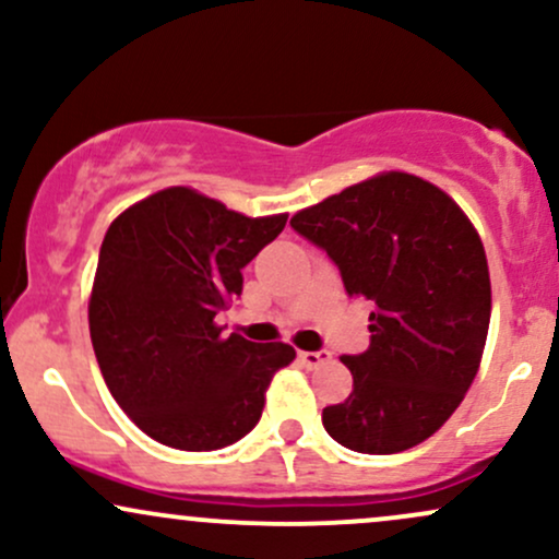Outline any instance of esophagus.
<instances>
[{"mask_svg":"<svg viewBox=\"0 0 559 559\" xmlns=\"http://www.w3.org/2000/svg\"><path fill=\"white\" fill-rule=\"evenodd\" d=\"M299 362L305 365L307 370H312V368H318V365H323V362H329L331 360V352H325V349H318V352H299Z\"/></svg>","mask_w":559,"mask_h":559,"instance_id":"1","label":"esophagus"}]
</instances>
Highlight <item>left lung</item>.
<instances>
[{
  "instance_id": "8db88e82",
  "label": "left lung",
  "mask_w": 559,
  "mask_h": 559,
  "mask_svg": "<svg viewBox=\"0 0 559 559\" xmlns=\"http://www.w3.org/2000/svg\"><path fill=\"white\" fill-rule=\"evenodd\" d=\"M349 297L370 301V346L344 355L355 386L323 409L338 444L394 454L439 431L471 389L491 318L484 243L439 186L381 173L292 217Z\"/></svg>"
}]
</instances>
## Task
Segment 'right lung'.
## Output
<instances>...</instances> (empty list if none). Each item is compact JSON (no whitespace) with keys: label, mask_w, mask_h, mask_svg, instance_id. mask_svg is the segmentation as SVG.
<instances>
[{"label":"right lung","mask_w":559,"mask_h":559,"mask_svg":"<svg viewBox=\"0 0 559 559\" xmlns=\"http://www.w3.org/2000/svg\"><path fill=\"white\" fill-rule=\"evenodd\" d=\"M286 226L247 217L186 186L141 199L107 228L88 331L115 402L146 436L183 452L223 449L258 426L294 346L221 336L215 316L241 271Z\"/></svg>","instance_id":"add662e5"}]
</instances>
